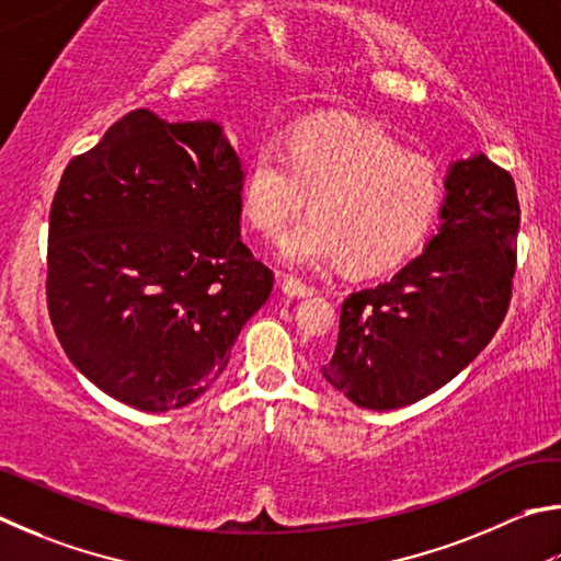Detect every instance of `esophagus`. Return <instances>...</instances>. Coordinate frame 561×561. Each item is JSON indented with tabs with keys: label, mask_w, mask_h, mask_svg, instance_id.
Returning a JSON list of instances; mask_svg holds the SVG:
<instances>
[{
	"label": "esophagus",
	"mask_w": 561,
	"mask_h": 561,
	"mask_svg": "<svg viewBox=\"0 0 561 561\" xmlns=\"http://www.w3.org/2000/svg\"><path fill=\"white\" fill-rule=\"evenodd\" d=\"M280 290L286 293L288 298H308V296H312V288L306 286V283H302V280L293 278V275H283Z\"/></svg>",
	"instance_id": "34e87169"
}]
</instances>
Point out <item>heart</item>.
<instances>
[{"label": "heart", "instance_id": "b5f03b06", "mask_svg": "<svg viewBox=\"0 0 561 561\" xmlns=\"http://www.w3.org/2000/svg\"><path fill=\"white\" fill-rule=\"evenodd\" d=\"M310 219L280 241L293 265L340 261L355 275L407 263L434 229L444 180L428 157L409 152L375 125L342 117L306 121L286 147L263 142L241 186V209L263 236H280L306 209Z\"/></svg>", "mask_w": 561, "mask_h": 561}]
</instances>
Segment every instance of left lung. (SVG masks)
<instances>
[{"instance_id": "obj_1", "label": "left lung", "mask_w": 561, "mask_h": 561, "mask_svg": "<svg viewBox=\"0 0 561 561\" xmlns=\"http://www.w3.org/2000/svg\"><path fill=\"white\" fill-rule=\"evenodd\" d=\"M438 216L424 253L342 302L322 377L362 409L389 411L434 394L505 320L519 231L515 180L485 154L458 160Z\"/></svg>"}]
</instances>
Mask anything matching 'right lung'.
Masks as SVG:
<instances>
[{
	"mask_svg": "<svg viewBox=\"0 0 561 561\" xmlns=\"http://www.w3.org/2000/svg\"><path fill=\"white\" fill-rule=\"evenodd\" d=\"M241 160L219 123L133 111L64 170L46 302L76 369L123 404H192L229 365L273 271L241 241Z\"/></svg>",
	"mask_w": 561,
	"mask_h": 561,
	"instance_id": "1",
	"label": "right lung"
}]
</instances>
